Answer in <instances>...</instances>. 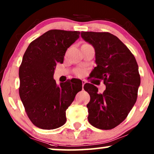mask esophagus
<instances>
[{
  "label": "esophagus",
  "instance_id": "esophagus-1",
  "mask_svg": "<svg viewBox=\"0 0 154 154\" xmlns=\"http://www.w3.org/2000/svg\"><path fill=\"white\" fill-rule=\"evenodd\" d=\"M85 83H86V81H84V80H82V85H83H83H85Z\"/></svg>",
  "mask_w": 154,
  "mask_h": 154
}]
</instances>
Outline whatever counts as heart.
<instances>
[{"label": "heart", "instance_id": "heart-1", "mask_svg": "<svg viewBox=\"0 0 154 154\" xmlns=\"http://www.w3.org/2000/svg\"><path fill=\"white\" fill-rule=\"evenodd\" d=\"M75 75H79V76H81L83 74V71L82 69H76L75 71Z\"/></svg>", "mask_w": 154, "mask_h": 154}]
</instances>
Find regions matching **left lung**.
Wrapping results in <instances>:
<instances>
[{
	"label": "left lung",
	"mask_w": 154,
	"mask_h": 154,
	"mask_svg": "<svg viewBox=\"0 0 154 154\" xmlns=\"http://www.w3.org/2000/svg\"><path fill=\"white\" fill-rule=\"evenodd\" d=\"M81 37L95 49L97 66L91 76L106 86L99 93L94 85H84L91 97L88 119L97 129H112L127 118L137 101L141 82L138 64L127 46L112 34L81 32Z\"/></svg>",
	"instance_id": "obj_1"
}]
</instances>
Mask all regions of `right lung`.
<instances>
[{
	"instance_id": "obj_1",
	"label": "right lung",
	"mask_w": 154,
	"mask_h": 154,
	"mask_svg": "<svg viewBox=\"0 0 154 154\" xmlns=\"http://www.w3.org/2000/svg\"><path fill=\"white\" fill-rule=\"evenodd\" d=\"M80 32L51 29L32 42L19 69L20 97L27 117L42 129L59 128L66 122V110L82 90L79 79L58 86L53 79L58 63H63L67 49Z\"/></svg>"
}]
</instances>
